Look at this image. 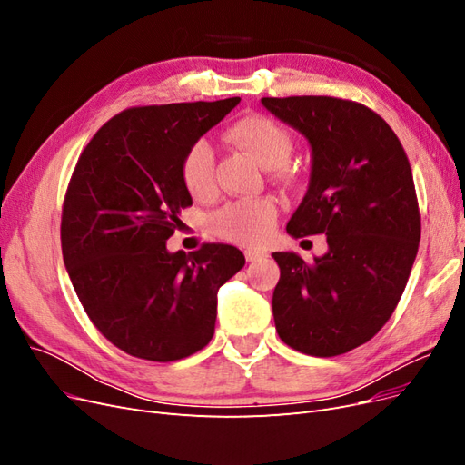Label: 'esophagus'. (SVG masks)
I'll return each instance as SVG.
<instances>
[{"label":"esophagus","mask_w":465,"mask_h":465,"mask_svg":"<svg viewBox=\"0 0 465 465\" xmlns=\"http://www.w3.org/2000/svg\"><path fill=\"white\" fill-rule=\"evenodd\" d=\"M244 256H246L248 262H260V260H263L267 254H265L263 250H246Z\"/></svg>","instance_id":"obj_1"}]
</instances>
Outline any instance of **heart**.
Instances as JSON below:
<instances>
[{"mask_svg":"<svg viewBox=\"0 0 465 465\" xmlns=\"http://www.w3.org/2000/svg\"><path fill=\"white\" fill-rule=\"evenodd\" d=\"M229 139L244 149L263 168H279L289 161L292 149L289 134L281 125L262 114H252L234 122ZM182 182L195 200H207L215 192V153L207 139H198L182 161ZM277 217L272 198L236 200L223 205L211 217L213 231L236 244L252 246L270 234Z\"/></svg>","mask_w":465,"mask_h":465,"instance_id":"1","label":"heart"}]
</instances>
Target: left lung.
Instances as JSON below:
<instances>
[{"mask_svg": "<svg viewBox=\"0 0 465 465\" xmlns=\"http://www.w3.org/2000/svg\"><path fill=\"white\" fill-rule=\"evenodd\" d=\"M262 104L301 132L312 154L287 232L328 241L312 263L273 252L275 330L301 353L341 355L372 340L410 279L420 241L411 166L398 135L364 104L333 96H265Z\"/></svg>", "mask_w": 465, "mask_h": 465, "instance_id": "left-lung-1", "label": "left lung"}]
</instances>
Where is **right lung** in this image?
I'll return each instance as SVG.
<instances>
[{
  "instance_id": "obj_1",
  "label": "right lung",
  "mask_w": 465,
  "mask_h": 465,
  "mask_svg": "<svg viewBox=\"0 0 465 465\" xmlns=\"http://www.w3.org/2000/svg\"><path fill=\"white\" fill-rule=\"evenodd\" d=\"M241 98L137 106L110 118L81 153L62 211V254L87 316L125 353L168 362L215 331L217 291L244 267L229 244L168 252L192 205L182 161Z\"/></svg>"
}]
</instances>
